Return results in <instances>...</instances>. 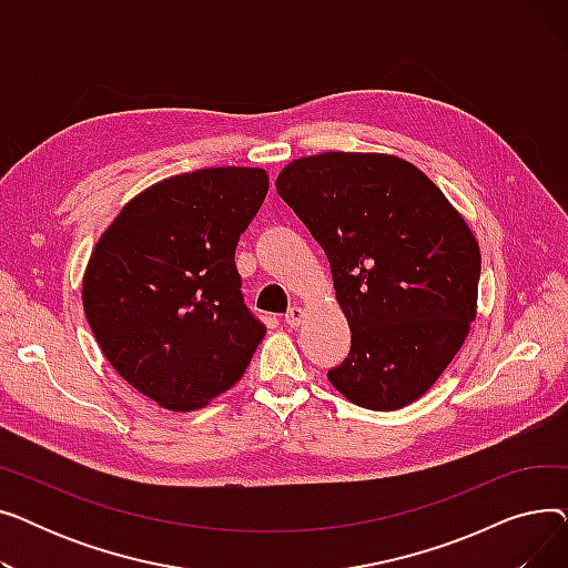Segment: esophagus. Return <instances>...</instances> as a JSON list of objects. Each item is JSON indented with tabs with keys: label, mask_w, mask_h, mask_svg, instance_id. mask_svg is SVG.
<instances>
[{
	"label": "esophagus",
	"mask_w": 568,
	"mask_h": 568,
	"mask_svg": "<svg viewBox=\"0 0 568 568\" xmlns=\"http://www.w3.org/2000/svg\"><path fill=\"white\" fill-rule=\"evenodd\" d=\"M304 317H306V311H304L302 306H292V308L285 313V322H287L290 326H300V324L304 322Z\"/></svg>",
	"instance_id": "esophagus-1"
}]
</instances>
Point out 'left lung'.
Instances as JSON below:
<instances>
[{"label": "left lung", "mask_w": 568, "mask_h": 568, "mask_svg": "<svg viewBox=\"0 0 568 568\" xmlns=\"http://www.w3.org/2000/svg\"><path fill=\"white\" fill-rule=\"evenodd\" d=\"M276 186L329 257L352 332L345 362L326 373L334 389L377 412L419 400L476 320L481 251L467 221L394 154L304 156Z\"/></svg>", "instance_id": "8db88e82"}]
</instances>
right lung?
<instances>
[{"instance_id":"obj_1","label":"right lung","mask_w":568,"mask_h":568,"mask_svg":"<svg viewBox=\"0 0 568 568\" xmlns=\"http://www.w3.org/2000/svg\"><path fill=\"white\" fill-rule=\"evenodd\" d=\"M268 191L262 168L174 174L129 200L82 276V306L110 366L172 412L234 386L266 329L244 304L239 236Z\"/></svg>"}]
</instances>
